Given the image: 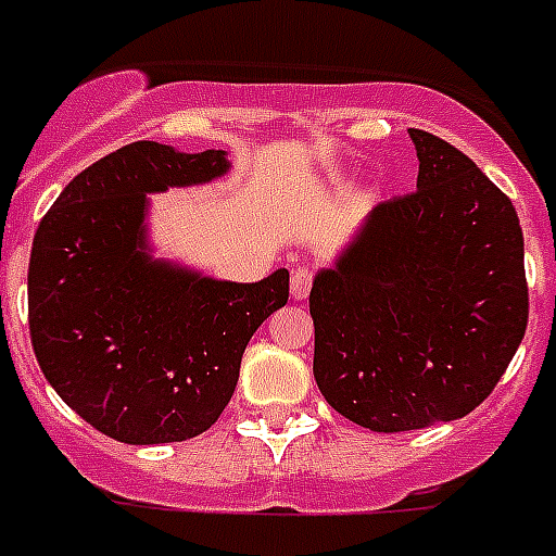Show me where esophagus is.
<instances>
[{"instance_id": "1", "label": "esophagus", "mask_w": 556, "mask_h": 556, "mask_svg": "<svg viewBox=\"0 0 556 556\" xmlns=\"http://www.w3.org/2000/svg\"><path fill=\"white\" fill-rule=\"evenodd\" d=\"M311 286H314V270L305 268V265L293 268V274H291V296H293V300H307Z\"/></svg>"}]
</instances>
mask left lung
<instances>
[{
  "label": "left lung",
  "mask_w": 556,
  "mask_h": 556,
  "mask_svg": "<svg viewBox=\"0 0 556 556\" xmlns=\"http://www.w3.org/2000/svg\"><path fill=\"white\" fill-rule=\"evenodd\" d=\"M409 138L418 189L372 208L311 288L316 384L336 413L372 432L472 413L529 321L511 200L438 135Z\"/></svg>",
  "instance_id": "8db88e82"
}]
</instances>
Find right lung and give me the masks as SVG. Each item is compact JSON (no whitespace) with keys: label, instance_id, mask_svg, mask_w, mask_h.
Here are the masks:
<instances>
[{"label":"right lung","instance_id":"add662e5","mask_svg":"<svg viewBox=\"0 0 556 556\" xmlns=\"http://www.w3.org/2000/svg\"><path fill=\"white\" fill-rule=\"evenodd\" d=\"M223 149L135 141L76 175L41 217L27 319L45 379L121 444L206 432L235 395L254 330L288 302V270L228 282L152 256L149 198L212 184Z\"/></svg>","mask_w":556,"mask_h":556}]
</instances>
